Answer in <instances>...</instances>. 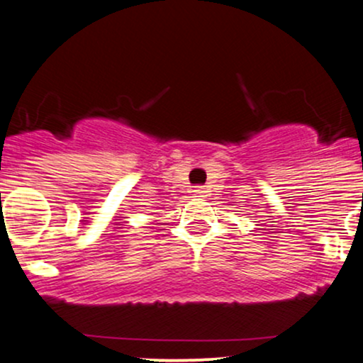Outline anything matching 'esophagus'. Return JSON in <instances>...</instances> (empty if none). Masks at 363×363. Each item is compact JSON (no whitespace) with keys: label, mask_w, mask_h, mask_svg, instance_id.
I'll return each instance as SVG.
<instances>
[{"label":"esophagus","mask_w":363,"mask_h":363,"mask_svg":"<svg viewBox=\"0 0 363 363\" xmlns=\"http://www.w3.org/2000/svg\"><path fill=\"white\" fill-rule=\"evenodd\" d=\"M193 193H194V198H206V187H203V186H196L194 189H193Z\"/></svg>","instance_id":"obj_1"}]
</instances>
